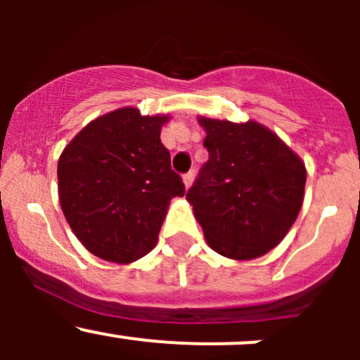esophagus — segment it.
Masks as SVG:
<instances>
[{
	"label": "esophagus",
	"mask_w": 360,
	"mask_h": 360,
	"mask_svg": "<svg viewBox=\"0 0 360 360\" xmlns=\"http://www.w3.org/2000/svg\"><path fill=\"white\" fill-rule=\"evenodd\" d=\"M193 179H195V170H190V172L184 174L183 181H184V186H186V190L191 186V183H193Z\"/></svg>",
	"instance_id": "obj_1"
}]
</instances>
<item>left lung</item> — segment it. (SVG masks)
I'll return each mask as SVG.
<instances>
[{"mask_svg": "<svg viewBox=\"0 0 360 360\" xmlns=\"http://www.w3.org/2000/svg\"><path fill=\"white\" fill-rule=\"evenodd\" d=\"M209 160L186 198L207 244L231 259L278 245L300 214L307 170L291 148L256 122L198 118Z\"/></svg>", "mask_w": 360, "mask_h": 360, "instance_id": "8db88e82", "label": "left lung"}]
</instances>
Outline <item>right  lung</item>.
Masks as SVG:
<instances>
[{
    "label": "right lung",
    "mask_w": 360,
    "mask_h": 360,
    "mask_svg": "<svg viewBox=\"0 0 360 360\" xmlns=\"http://www.w3.org/2000/svg\"><path fill=\"white\" fill-rule=\"evenodd\" d=\"M167 120L122 108L90 122L60 155V207L94 256L123 264L146 256L170 200L184 195L160 141Z\"/></svg>",
    "instance_id": "obj_1"
}]
</instances>
